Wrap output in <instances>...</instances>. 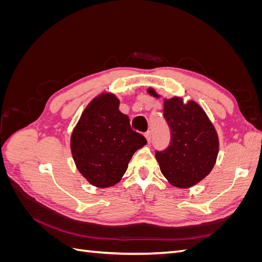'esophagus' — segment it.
Masks as SVG:
<instances>
[{
  "label": "esophagus",
  "mask_w": 262,
  "mask_h": 262,
  "mask_svg": "<svg viewBox=\"0 0 262 262\" xmlns=\"http://www.w3.org/2000/svg\"><path fill=\"white\" fill-rule=\"evenodd\" d=\"M145 138H146V140H147V142L149 143L150 142V140H152V133H150V131H147V132H145Z\"/></svg>",
  "instance_id": "esophagus-1"
}]
</instances>
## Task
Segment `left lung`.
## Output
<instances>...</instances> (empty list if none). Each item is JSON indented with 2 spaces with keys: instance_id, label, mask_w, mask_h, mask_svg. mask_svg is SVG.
I'll return each instance as SVG.
<instances>
[{
  "instance_id": "left-lung-1",
  "label": "left lung",
  "mask_w": 262,
  "mask_h": 262,
  "mask_svg": "<svg viewBox=\"0 0 262 262\" xmlns=\"http://www.w3.org/2000/svg\"><path fill=\"white\" fill-rule=\"evenodd\" d=\"M148 93L158 95L153 90ZM164 118L170 130L169 145L155 156L165 178L178 188L192 187L208 176L215 164L219 139L203 109L178 97L165 100Z\"/></svg>"
}]
</instances>
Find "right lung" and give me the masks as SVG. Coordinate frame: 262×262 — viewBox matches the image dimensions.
Here are the masks:
<instances>
[{"label":"right lung","mask_w":262,"mask_h":262,"mask_svg":"<svg viewBox=\"0 0 262 262\" xmlns=\"http://www.w3.org/2000/svg\"><path fill=\"white\" fill-rule=\"evenodd\" d=\"M146 144L133 131L119 99L102 94L86 107L71 138L76 167L92 185L106 188L120 181L136 150Z\"/></svg>","instance_id":"obj_1"}]
</instances>
